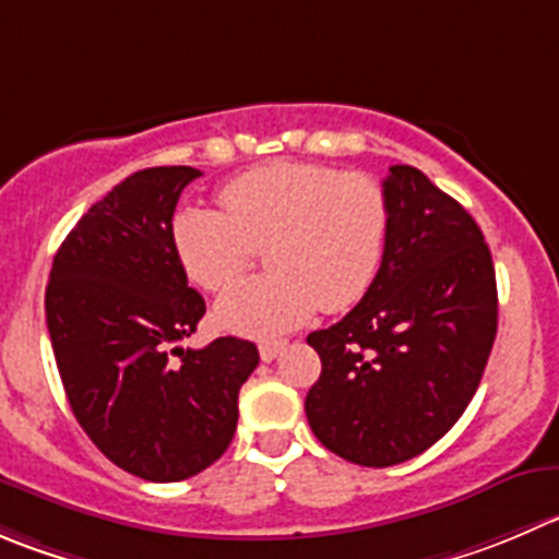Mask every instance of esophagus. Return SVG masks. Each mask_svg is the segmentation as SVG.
<instances>
[{"label": "esophagus", "mask_w": 559, "mask_h": 559, "mask_svg": "<svg viewBox=\"0 0 559 559\" xmlns=\"http://www.w3.org/2000/svg\"><path fill=\"white\" fill-rule=\"evenodd\" d=\"M284 349H286V341H284V338L262 341V344H259V355H262V360H264V362L275 360V357H278L281 352H284Z\"/></svg>", "instance_id": "esophagus-1"}]
</instances>
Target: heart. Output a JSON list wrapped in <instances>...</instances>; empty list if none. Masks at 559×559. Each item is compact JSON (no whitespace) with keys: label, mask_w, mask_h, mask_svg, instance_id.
<instances>
[{"label":"heart","mask_w":559,"mask_h":559,"mask_svg":"<svg viewBox=\"0 0 559 559\" xmlns=\"http://www.w3.org/2000/svg\"><path fill=\"white\" fill-rule=\"evenodd\" d=\"M224 213L186 204L171 246L204 289H224L264 246L270 273L229 286L215 322L229 333L275 335L308 322L319 306L344 311L373 284L390 235V199L366 171L270 164L226 182Z\"/></svg>","instance_id":"obj_1"}]
</instances>
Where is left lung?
Wrapping results in <instances>:
<instances>
[{"label":"left lung","mask_w":559,"mask_h":559,"mask_svg":"<svg viewBox=\"0 0 559 559\" xmlns=\"http://www.w3.org/2000/svg\"><path fill=\"white\" fill-rule=\"evenodd\" d=\"M390 235L362 300L313 330L322 373L306 395L311 431L360 467L420 456L478 390L497 335L491 251L473 215L415 166H390Z\"/></svg>","instance_id":"left-lung-1"}]
</instances>
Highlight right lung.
I'll return each instance as SVG.
<instances>
[{"label": "right lung", "mask_w": 559, "mask_h": 559, "mask_svg": "<svg viewBox=\"0 0 559 559\" xmlns=\"http://www.w3.org/2000/svg\"><path fill=\"white\" fill-rule=\"evenodd\" d=\"M191 166L130 175L86 210L53 257L46 324L70 409L97 451L135 478L175 484L218 462L257 344L197 333L204 297L171 246Z\"/></svg>", "instance_id": "obj_1"}]
</instances>
